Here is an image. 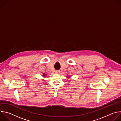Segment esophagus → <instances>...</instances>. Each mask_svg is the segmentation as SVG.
<instances>
[{"label": "esophagus", "mask_w": 121, "mask_h": 121, "mask_svg": "<svg viewBox=\"0 0 121 121\" xmlns=\"http://www.w3.org/2000/svg\"><path fill=\"white\" fill-rule=\"evenodd\" d=\"M60 72V70H56V74H59Z\"/></svg>", "instance_id": "1"}]
</instances>
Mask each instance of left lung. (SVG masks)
<instances>
[{
  "label": "left lung",
  "instance_id": "8db88e82",
  "mask_svg": "<svg viewBox=\"0 0 121 121\" xmlns=\"http://www.w3.org/2000/svg\"><path fill=\"white\" fill-rule=\"evenodd\" d=\"M68 78H69V77H68Z\"/></svg>",
  "mask_w": 121,
  "mask_h": 121
}]
</instances>
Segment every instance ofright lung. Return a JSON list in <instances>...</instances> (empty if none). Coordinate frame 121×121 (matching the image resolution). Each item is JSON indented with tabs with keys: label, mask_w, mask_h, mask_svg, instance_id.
Instances as JSON below:
<instances>
[{
	"label": "right lung",
	"mask_w": 121,
	"mask_h": 121,
	"mask_svg": "<svg viewBox=\"0 0 121 121\" xmlns=\"http://www.w3.org/2000/svg\"><path fill=\"white\" fill-rule=\"evenodd\" d=\"M45 76H46V74H45V73H43V77H45Z\"/></svg>",
	"instance_id": "obj_1"
}]
</instances>
